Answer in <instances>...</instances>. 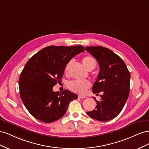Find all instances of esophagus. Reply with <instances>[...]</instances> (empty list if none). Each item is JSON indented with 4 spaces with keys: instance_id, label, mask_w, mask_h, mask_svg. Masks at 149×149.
Segmentation results:
<instances>
[{
    "instance_id": "34e87169",
    "label": "esophagus",
    "mask_w": 149,
    "mask_h": 149,
    "mask_svg": "<svg viewBox=\"0 0 149 149\" xmlns=\"http://www.w3.org/2000/svg\"><path fill=\"white\" fill-rule=\"evenodd\" d=\"M78 97H79V98H81V99H85L86 97V96H81V95H79H79H78Z\"/></svg>"
}]
</instances>
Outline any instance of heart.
<instances>
[{
	"label": "heart",
	"mask_w": 149,
	"mask_h": 149,
	"mask_svg": "<svg viewBox=\"0 0 149 149\" xmlns=\"http://www.w3.org/2000/svg\"><path fill=\"white\" fill-rule=\"evenodd\" d=\"M83 64L86 68V69L89 70L91 68H94L96 66V61L93 58L89 56H84L82 59ZM72 61H70L66 65L65 68V71L68 69V68L71 65ZM91 86V83L88 81H78L74 80L71 81L68 83L69 88L72 91L79 94H84L86 92V90Z\"/></svg>",
	"instance_id": "obj_1"
}]
</instances>
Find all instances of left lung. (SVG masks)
<instances>
[{
	"label": "left lung",
	"instance_id": "8db88e82",
	"mask_svg": "<svg viewBox=\"0 0 149 149\" xmlns=\"http://www.w3.org/2000/svg\"><path fill=\"white\" fill-rule=\"evenodd\" d=\"M86 50L95 58L100 71L94 83L93 92L100 95L94 109L87 112L90 118L100 121L115 118L121 112L130 92V74L121 58L103 47H87Z\"/></svg>",
	"mask_w": 149,
	"mask_h": 149
}]
</instances>
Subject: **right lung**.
Wrapping results in <instances>:
<instances>
[{"label":"right lung","instance_id":"right-lung-1","mask_svg":"<svg viewBox=\"0 0 149 149\" xmlns=\"http://www.w3.org/2000/svg\"><path fill=\"white\" fill-rule=\"evenodd\" d=\"M84 51L83 46H49L31 57L20 74V96L26 109L35 118L53 123L61 118L69 103L77 99L68 90L54 92L61 83L65 67L72 58Z\"/></svg>","mask_w":149,"mask_h":149}]
</instances>
